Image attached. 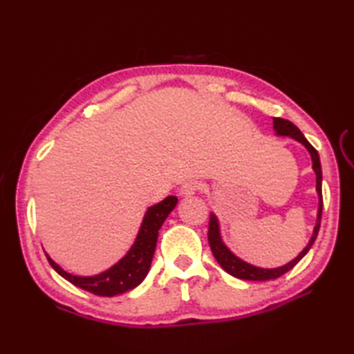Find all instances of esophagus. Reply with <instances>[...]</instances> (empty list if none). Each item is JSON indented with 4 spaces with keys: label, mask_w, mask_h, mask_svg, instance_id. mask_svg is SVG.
<instances>
[{
    "label": "esophagus",
    "mask_w": 354,
    "mask_h": 354,
    "mask_svg": "<svg viewBox=\"0 0 354 354\" xmlns=\"http://www.w3.org/2000/svg\"><path fill=\"white\" fill-rule=\"evenodd\" d=\"M198 183L194 181H187L181 185V189H179V193L183 194V196H192V194H194L198 192Z\"/></svg>",
    "instance_id": "esophagus-1"
}]
</instances>
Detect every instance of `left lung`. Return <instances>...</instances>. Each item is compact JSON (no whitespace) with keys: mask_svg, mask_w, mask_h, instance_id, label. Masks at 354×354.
<instances>
[{"mask_svg":"<svg viewBox=\"0 0 354 354\" xmlns=\"http://www.w3.org/2000/svg\"><path fill=\"white\" fill-rule=\"evenodd\" d=\"M274 129L278 135H288V137L295 138L297 141L301 142L309 150L312 155V161H313V170L317 173V190L319 194V209H318V222L317 227L313 230V236L310 239L309 245H307L303 252L298 255L297 259H293L290 263H288L286 266L277 268V269H261V268H255L248 265V263L242 261L240 259H237L234 254H232L227 246L222 243L221 240V232H219V223H217L216 216L212 214L209 216V225H208V243L209 248H212V252L214 255V259L217 260V263L227 270V272L232 277L240 278V280H251V281H266V280H275V278L281 277L283 274L288 272L297 263L301 260L304 255L309 252V250L312 248L313 242L317 240L318 231L321 227V216H322V190H321V183H322V173H321V162H319V155L317 152L309 141L304 138V135L301 133V131L293 124L289 120H284L280 117H274Z\"/></svg>","mask_w":354,"mask_h":354,"instance_id":"left-lung-1","label":"left lung"}]
</instances>
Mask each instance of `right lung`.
I'll return each instance as SVG.
<instances>
[{
	"label": "right lung",
	"instance_id": "obj_1",
	"mask_svg": "<svg viewBox=\"0 0 354 354\" xmlns=\"http://www.w3.org/2000/svg\"><path fill=\"white\" fill-rule=\"evenodd\" d=\"M178 202L176 196L165 198L160 204L150 207L142 221L141 230L138 232V237L135 240L132 250L127 252L126 257L118 261L115 266L108 269L106 272L95 277H76L71 274H66L65 270L59 268L55 261H53L47 254V260L51 268L56 270L59 275H62L65 280H68L71 284L77 286V288L88 290L99 297H115L120 293H124L145 280V277L149 272L150 263L155 252L156 240H158V231H160L161 225L167 219L169 213L175 208Z\"/></svg>",
	"mask_w": 354,
	"mask_h": 354
}]
</instances>
